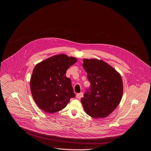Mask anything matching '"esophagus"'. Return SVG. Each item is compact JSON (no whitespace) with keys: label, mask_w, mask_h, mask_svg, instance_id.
Wrapping results in <instances>:
<instances>
[{"label":"esophagus","mask_w":151,"mask_h":151,"mask_svg":"<svg viewBox=\"0 0 151 151\" xmlns=\"http://www.w3.org/2000/svg\"><path fill=\"white\" fill-rule=\"evenodd\" d=\"M83 97V93H78L76 95V97L78 99L82 98Z\"/></svg>","instance_id":"1"}]
</instances>
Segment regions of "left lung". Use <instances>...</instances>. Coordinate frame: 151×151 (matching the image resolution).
I'll list each match as a JSON object with an SVG mask.
<instances>
[{"label":"left lung","instance_id":"obj_1","mask_svg":"<svg viewBox=\"0 0 151 151\" xmlns=\"http://www.w3.org/2000/svg\"><path fill=\"white\" fill-rule=\"evenodd\" d=\"M82 66L91 83L81 99L85 112L94 118L109 115L119 105L123 94L121 75L109 64L96 58H84Z\"/></svg>","mask_w":151,"mask_h":151}]
</instances>
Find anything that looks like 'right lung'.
I'll list each match as a JSON object with an SVG mask.
<instances>
[{"label":"right lung","instance_id":"add662e5","mask_svg":"<svg viewBox=\"0 0 151 151\" xmlns=\"http://www.w3.org/2000/svg\"><path fill=\"white\" fill-rule=\"evenodd\" d=\"M77 61L65 54L52 56L37 63L30 78L32 97L40 109L53 114L65 107L75 97L67 70Z\"/></svg>","mask_w":151,"mask_h":151}]
</instances>
